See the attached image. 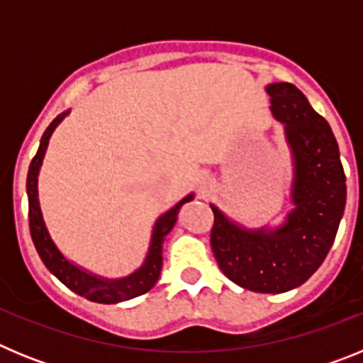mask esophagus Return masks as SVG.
I'll list each match as a JSON object with an SVG mask.
<instances>
[{
  "mask_svg": "<svg viewBox=\"0 0 363 363\" xmlns=\"http://www.w3.org/2000/svg\"><path fill=\"white\" fill-rule=\"evenodd\" d=\"M198 187H200V192H209L211 179L205 178V176H201V178L198 179Z\"/></svg>",
  "mask_w": 363,
  "mask_h": 363,
  "instance_id": "obj_1",
  "label": "esophagus"
}]
</instances>
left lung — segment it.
<instances>
[{
  "label": "left lung",
  "mask_w": 363,
  "mask_h": 363,
  "mask_svg": "<svg viewBox=\"0 0 363 363\" xmlns=\"http://www.w3.org/2000/svg\"><path fill=\"white\" fill-rule=\"evenodd\" d=\"M271 111L293 150L294 209L278 229L249 230L211 205V247L229 280L255 293H285L313 277L344 216L345 172L331 127L293 83H271Z\"/></svg>",
  "instance_id": "obj_1"
}]
</instances>
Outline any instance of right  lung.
Wrapping results in <instances>:
<instances>
[{
	"instance_id": "obj_1",
	"label": "right lung",
	"mask_w": 363,
	"mask_h": 363,
	"mask_svg": "<svg viewBox=\"0 0 363 363\" xmlns=\"http://www.w3.org/2000/svg\"><path fill=\"white\" fill-rule=\"evenodd\" d=\"M69 112H63L57 118H54L52 123L47 127V130L41 136L40 149H38L36 156L32 158L30 167H28V227H30V236L32 242H34V247H36L38 255H40L45 267L49 269L54 277L62 281L63 285H67L70 291H74L79 296L86 298V300L96 301V303H118V301L130 300V298H136L140 294H145L147 291L152 289L154 284L158 281L160 272H162L163 240H165L167 234L171 233V229L174 227L182 205L191 201L194 196L189 194L184 200L178 201L171 211H167L163 216H160V220L154 225L152 240H150L149 255L145 258V264L138 269V271H134L133 274H129V277L120 278V280H105V278L94 277L91 272L83 271V269L70 264L69 259L57 251V247L50 240V234L47 230V227H45L43 216H41L40 200H38V174H40V167L41 162H43L45 150H47V145H49V140L52 136L54 129H56L60 121Z\"/></svg>"
}]
</instances>
